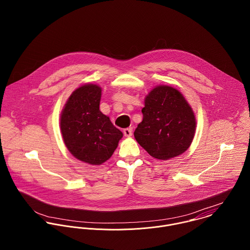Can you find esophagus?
I'll return each instance as SVG.
<instances>
[{
    "label": "esophagus",
    "mask_w": 250,
    "mask_h": 250,
    "mask_svg": "<svg viewBox=\"0 0 250 250\" xmlns=\"http://www.w3.org/2000/svg\"><path fill=\"white\" fill-rule=\"evenodd\" d=\"M123 133H124V136H125V137L130 138V137L132 136V128H126V129H124Z\"/></svg>",
    "instance_id": "1"
}]
</instances>
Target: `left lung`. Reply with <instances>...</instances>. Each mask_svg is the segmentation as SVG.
Masks as SVG:
<instances>
[{
    "label": "left lung",
    "mask_w": 250,
    "mask_h": 250,
    "mask_svg": "<svg viewBox=\"0 0 250 250\" xmlns=\"http://www.w3.org/2000/svg\"><path fill=\"white\" fill-rule=\"evenodd\" d=\"M143 121L134 136L147 153L157 160L183 154L192 143L195 114L178 89L157 85L145 96Z\"/></svg>",
    "instance_id": "1"
}]
</instances>
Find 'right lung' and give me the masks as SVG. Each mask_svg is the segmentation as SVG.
I'll return each mask as SVG.
<instances>
[{
  "label": "right lung",
  "instance_id": "obj_1",
  "mask_svg": "<svg viewBox=\"0 0 250 250\" xmlns=\"http://www.w3.org/2000/svg\"><path fill=\"white\" fill-rule=\"evenodd\" d=\"M102 88L85 83L75 89L61 113V132L65 146L81 162L99 166L107 161L123 134L99 109Z\"/></svg>",
  "mask_w": 250,
  "mask_h": 250
}]
</instances>
